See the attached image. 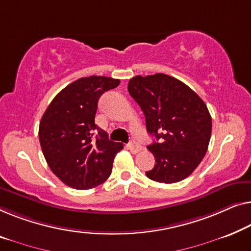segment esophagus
I'll return each instance as SVG.
<instances>
[{
	"label": "esophagus",
	"instance_id": "34e87169",
	"mask_svg": "<svg viewBox=\"0 0 251 251\" xmlns=\"http://www.w3.org/2000/svg\"><path fill=\"white\" fill-rule=\"evenodd\" d=\"M128 147H129V150L131 151V152H133V154H136V152H139L141 151V148H143L139 144L134 143V141H131V143L128 145Z\"/></svg>",
	"mask_w": 251,
	"mask_h": 251
}]
</instances>
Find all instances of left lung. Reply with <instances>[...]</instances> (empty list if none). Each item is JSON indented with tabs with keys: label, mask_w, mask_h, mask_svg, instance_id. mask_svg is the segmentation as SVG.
I'll list each match as a JSON object with an SVG mask.
<instances>
[{
	"label": "left lung",
	"mask_w": 251,
	"mask_h": 251,
	"mask_svg": "<svg viewBox=\"0 0 251 251\" xmlns=\"http://www.w3.org/2000/svg\"><path fill=\"white\" fill-rule=\"evenodd\" d=\"M128 90L144 112L148 133L156 138L147 146L156 164L146 176L163 183L186 179L204 158L212 133L204 100L186 83L164 74L136 75Z\"/></svg>",
	"instance_id": "1"
}]
</instances>
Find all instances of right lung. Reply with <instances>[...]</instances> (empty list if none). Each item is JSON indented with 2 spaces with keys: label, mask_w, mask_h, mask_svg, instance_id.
<instances>
[{
  "label": "right lung",
  "mask_w": 251,
  "mask_h": 251,
  "mask_svg": "<svg viewBox=\"0 0 251 251\" xmlns=\"http://www.w3.org/2000/svg\"><path fill=\"white\" fill-rule=\"evenodd\" d=\"M119 79L101 75L80 78L50 101L39 123V143L52 172L79 190L94 188L111 176L121 143L108 139L95 125L99 100L118 87Z\"/></svg>",
  "instance_id": "1"
}]
</instances>
